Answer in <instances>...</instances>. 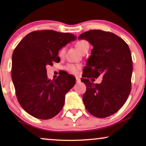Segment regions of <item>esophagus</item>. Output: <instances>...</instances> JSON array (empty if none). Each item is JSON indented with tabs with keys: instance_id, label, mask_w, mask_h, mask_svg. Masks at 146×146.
<instances>
[{
	"instance_id": "34e87169",
	"label": "esophagus",
	"mask_w": 146,
	"mask_h": 146,
	"mask_svg": "<svg viewBox=\"0 0 146 146\" xmlns=\"http://www.w3.org/2000/svg\"><path fill=\"white\" fill-rule=\"evenodd\" d=\"M80 79L79 78H76V82L77 83H78V82H80Z\"/></svg>"
}]
</instances>
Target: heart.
<instances>
[{
	"instance_id": "heart-1",
	"label": "heart",
	"mask_w": 146,
	"mask_h": 146,
	"mask_svg": "<svg viewBox=\"0 0 146 146\" xmlns=\"http://www.w3.org/2000/svg\"><path fill=\"white\" fill-rule=\"evenodd\" d=\"M76 46L77 48L80 51L82 52L84 49L87 48H89V43L86 40H80L76 42ZM65 50V47L62 48L60 50L58 53L60 56L62 57L64 55ZM80 68V66L75 64H68L66 66V69L70 73L75 75L78 74Z\"/></svg>"
}]
</instances>
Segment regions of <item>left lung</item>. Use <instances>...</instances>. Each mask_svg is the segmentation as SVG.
Segmentation results:
<instances>
[{
  "label": "left lung",
  "instance_id": "left-lung-1",
  "mask_svg": "<svg viewBox=\"0 0 146 146\" xmlns=\"http://www.w3.org/2000/svg\"><path fill=\"white\" fill-rule=\"evenodd\" d=\"M93 46L84 69L82 82L86 85L83 95L86 108L94 116L104 118L117 112L126 102L131 92L132 59L126 42L115 34L91 30L81 34ZM103 76L100 84L89 81Z\"/></svg>",
  "mask_w": 146,
  "mask_h": 146
}]
</instances>
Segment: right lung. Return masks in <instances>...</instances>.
<instances>
[{
    "mask_svg": "<svg viewBox=\"0 0 146 146\" xmlns=\"http://www.w3.org/2000/svg\"><path fill=\"white\" fill-rule=\"evenodd\" d=\"M76 36L52 30L28 34L15 48L12 56V80L17 100L30 115L41 119L56 115L64 104L65 95L75 79L64 74L55 80L48 78L46 66L59 62L58 51Z\"/></svg>",
    "mask_w": 146,
    "mask_h": 146,
    "instance_id": "obj_1",
    "label": "right lung"
}]
</instances>
